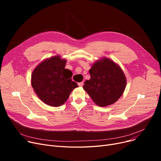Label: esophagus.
<instances>
[{
	"label": "esophagus",
	"instance_id": "1",
	"mask_svg": "<svg viewBox=\"0 0 161 161\" xmlns=\"http://www.w3.org/2000/svg\"><path fill=\"white\" fill-rule=\"evenodd\" d=\"M78 85L80 87H82V86H83V81H82V82H80V83H78Z\"/></svg>",
	"mask_w": 161,
	"mask_h": 161
}]
</instances>
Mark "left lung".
<instances>
[{"label": "left lung", "mask_w": 161, "mask_h": 161, "mask_svg": "<svg viewBox=\"0 0 161 161\" xmlns=\"http://www.w3.org/2000/svg\"><path fill=\"white\" fill-rule=\"evenodd\" d=\"M89 73L91 78L83 87L98 106L111 105L121 97L126 84L125 75L110 59L104 58L96 62Z\"/></svg>", "instance_id": "left-lung-1"}]
</instances>
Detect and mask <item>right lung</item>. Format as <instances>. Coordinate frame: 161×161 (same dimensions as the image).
Instances as JSON below:
<instances>
[{
    "label": "right lung",
    "instance_id": "add662e5",
    "mask_svg": "<svg viewBox=\"0 0 161 161\" xmlns=\"http://www.w3.org/2000/svg\"><path fill=\"white\" fill-rule=\"evenodd\" d=\"M66 60L55 56L39 64L31 75V84L40 99L47 105L60 106L69 98L77 83L72 81V72L65 69Z\"/></svg>",
    "mask_w": 161,
    "mask_h": 161
}]
</instances>
